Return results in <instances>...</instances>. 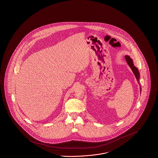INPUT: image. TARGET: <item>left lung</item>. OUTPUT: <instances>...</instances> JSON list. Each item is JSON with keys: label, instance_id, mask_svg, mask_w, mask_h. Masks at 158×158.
Masks as SVG:
<instances>
[{"label": "left lung", "instance_id": "obj_1", "mask_svg": "<svg viewBox=\"0 0 158 158\" xmlns=\"http://www.w3.org/2000/svg\"><path fill=\"white\" fill-rule=\"evenodd\" d=\"M124 57H125V59H126V61L127 62L128 65H129V67H130V68L131 69L132 71L133 72V73H134V75H135V78L137 80L138 83H139V78H140V75H139L138 68L134 66V64H133V60L130 57V56H125ZM140 91H141V87H140Z\"/></svg>", "mask_w": 158, "mask_h": 158}]
</instances>
